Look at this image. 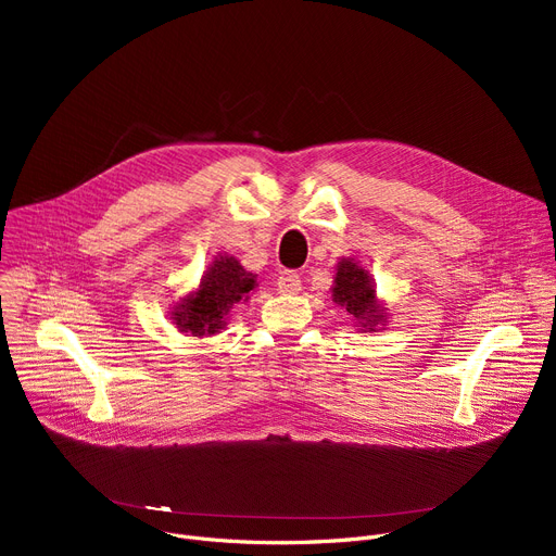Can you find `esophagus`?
I'll return each instance as SVG.
<instances>
[{
	"label": "esophagus",
	"mask_w": 556,
	"mask_h": 556,
	"mask_svg": "<svg viewBox=\"0 0 556 556\" xmlns=\"http://www.w3.org/2000/svg\"><path fill=\"white\" fill-rule=\"evenodd\" d=\"M277 290L279 293H298L302 290V279L295 270H283L277 279Z\"/></svg>",
	"instance_id": "esophagus-1"
}]
</instances>
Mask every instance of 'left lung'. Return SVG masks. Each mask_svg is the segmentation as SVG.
<instances>
[{"instance_id": "obj_1", "label": "left lung", "mask_w": 556, "mask_h": 556, "mask_svg": "<svg viewBox=\"0 0 556 556\" xmlns=\"http://www.w3.org/2000/svg\"><path fill=\"white\" fill-rule=\"evenodd\" d=\"M333 300L358 319H365V317L381 319V315H378V306L374 304V286L369 281V275L354 261L346 258L338 263V275L333 281Z\"/></svg>"}]
</instances>
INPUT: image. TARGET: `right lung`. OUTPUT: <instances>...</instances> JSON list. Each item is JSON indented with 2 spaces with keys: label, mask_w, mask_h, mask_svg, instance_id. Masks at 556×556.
<instances>
[{
  "label": "right lung",
  "mask_w": 556,
  "mask_h": 556,
  "mask_svg": "<svg viewBox=\"0 0 556 556\" xmlns=\"http://www.w3.org/2000/svg\"><path fill=\"white\" fill-rule=\"evenodd\" d=\"M256 286V275L243 270L233 256H218L212 268L204 273L200 290L189 298L175 315V325L185 333L204 336L223 329L225 313Z\"/></svg>",
  "instance_id": "obj_1"
}]
</instances>
